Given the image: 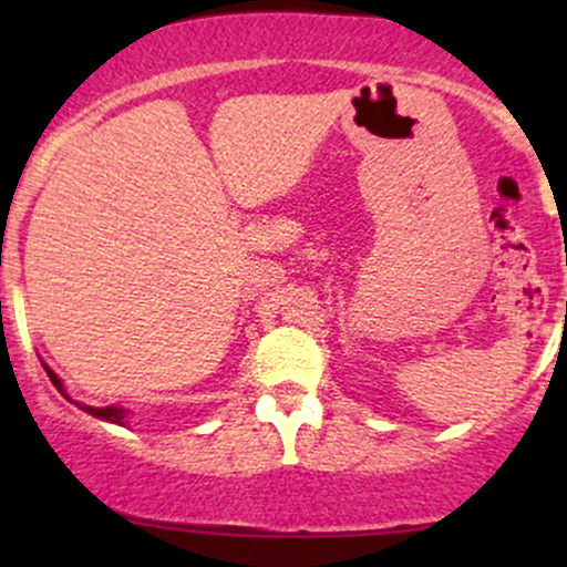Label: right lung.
Returning <instances> with one entry per match:
<instances>
[{"mask_svg":"<svg viewBox=\"0 0 567 567\" xmlns=\"http://www.w3.org/2000/svg\"><path fill=\"white\" fill-rule=\"evenodd\" d=\"M44 365V362H42ZM44 370H48V375H50V381H53V386L58 389V392H61L63 396H66L69 402H74L71 400V396L66 394V386H63V381L58 379V375L53 373V370H50L48 365H44ZM76 405H80L84 413H90V415H95V419H103V421H109V424H120V426H125L127 424V410L125 408H120V405H106V408H93V405H82V402H76Z\"/></svg>","mask_w":567,"mask_h":567,"instance_id":"right-lung-1","label":"right lung"}]
</instances>
